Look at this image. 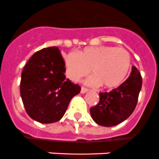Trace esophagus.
<instances>
[{"label": "esophagus", "instance_id": "1", "mask_svg": "<svg viewBox=\"0 0 159 159\" xmlns=\"http://www.w3.org/2000/svg\"><path fill=\"white\" fill-rule=\"evenodd\" d=\"M88 89H86V88H84V87H82L81 88V91H80V93H82V94H84V93H87L88 92Z\"/></svg>", "mask_w": 159, "mask_h": 159}]
</instances>
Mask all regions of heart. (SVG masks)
<instances>
[{"mask_svg":"<svg viewBox=\"0 0 159 159\" xmlns=\"http://www.w3.org/2000/svg\"><path fill=\"white\" fill-rule=\"evenodd\" d=\"M131 66L128 51L108 46L88 47L80 52H70L64 59L65 74L72 82L77 83L90 73L93 77L88 84L93 87L105 89L117 87L126 78Z\"/></svg>","mask_w":159,"mask_h":159,"instance_id":"1","label":"heart"}]
</instances>
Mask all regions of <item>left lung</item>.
I'll use <instances>...</instances> for the list:
<instances>
[{"mask_svg":"<svg viewBox=\"0 0 159 159\" xmlns=\"http://www.w3.org/2000/svg\"><path fill=\"white\" fill-rule=\"evenodd\" d=\"M142 77L135 66L126 80L110 92L100 93L99 102L90 108L93 120L102 126H114L126 120L136 107Z\"/></svg>","mask_w":159,"mask_h":159,"instance_id":"left-lung-1","label":"left lung"}]
</instances>
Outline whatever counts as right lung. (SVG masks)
Here are the masks:
<instances>
[{
  "mask_svg": "<svg viewBox=\"0 0 159 159\" xmlns=\"http://www.w3.org/2000/svg\"><path fill=\"white\" fill-rule=\"evenodd\" d=\"M80 87L66 79L64 60L57 47L32 56L21 74L20 95L28 115L43 124L57 122Z\"/></svg>",
  "mask_w": 159,
  "mask_h": 159,
  "instance_id": "add662e5",
  "label": "right lung"
}]
</instances>
